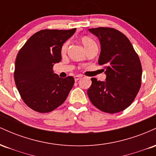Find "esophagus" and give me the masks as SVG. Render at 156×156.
<instances>
[{"label": "esophagus", "instance_id": "obj_1", "mask_svg": "<svg viewBox=\"0 0 156 156\" xmlns=\"http://www.w3.org/2000/svg\"><path fill=\"white\" fill-rule=\"evenodd\" d=\"M80 78H81V76H75V77H74L75 80H76V81H77V80H79Z\"/></svg>", "mask_w": 156, "mask_h": 156}]
</instances>
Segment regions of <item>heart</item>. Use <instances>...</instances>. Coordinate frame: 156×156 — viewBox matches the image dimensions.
Instances as JSON below:
<instances>
[{
    "mask_svg": "<svg viewBox=\"0 0 156 156\" xmlns=\"http://www.w3.org/2000/svg\"><path fill=\"white\" fill-rule=\"evenodd\" d=\"M81 42L85 47L86 49H89V48L93 47V46L97 45L96 42L92 38L89 37H83L81 38ZM68 46H69V42H65L62 44V49H61V52L62 53H65L67 51Z\"/></svg>",
    "mask_w": 156,
    "mask_h": 156,
    "instance_id": "obj_1",
    "label": "heart"
}]
</instances>
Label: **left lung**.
<instances>
[{
  "label": "left lung",
  "mask_w": 156,
  "mask_h": 156,
  "mask_svg": "<svg viewBox=\"0 0 156 156\" xmlns=\"http://www.w3.org/2000/svg\"><path fill=\"white\" fill-rule=\"evenodd\" d=\"M89 31L101 42L98 64L104 67L106 79L91 78L87 94L102 112H122L133 103L141 87L142 69L139 55L126 36L117 29L99 27Z\"/></svg>",
  "instance_id": "1"
}]
</instances>
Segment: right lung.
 Returning a JSON list of instances; mask_svg holds the SVG:
<instances>
[{
  "mask_svg": "<svg viewBox=\"0 0 156 156\" xmlns=\"http://www.w3.org/2000/svg\"><path fill=\"white\" fill-rule=\"evenodd\" d=\"M76 30H41L32 35L17 53L14 73L16 87L24 103L35 112L55 110L73 88L74 78H61L53 73V67L62 60V44Z\"/></svg>",
  "mask_w": 156,
  "mask_h": 156,
  "instance_id": "1",
  "label": "right lung"
}]
</instances>
